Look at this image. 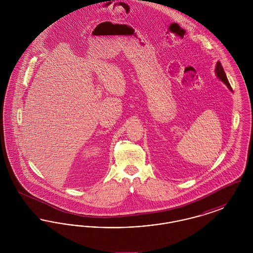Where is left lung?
<instances>
[{
	"mask_svg": "<svg viewBox=\"0 0 253 253\" xmlns=\"http://www.w3.org/2000/svg\"><path fill=\"white\" fill-rule=\"evenodd\" d=\"M215 74H216L217 78H218L221 82H223L225 84L227 85L230 91H232V89H231V87H230V84H229V81H228V78H227V76H226V73L224 71L223 66H222V64L220 63V61H217L216 66H215Z\"/></svg>",
	"mask_w": 253,
	"mask_h": 253,
	"instance_id": "obj_1",
	"label": "left lung"
}]
</instances>
